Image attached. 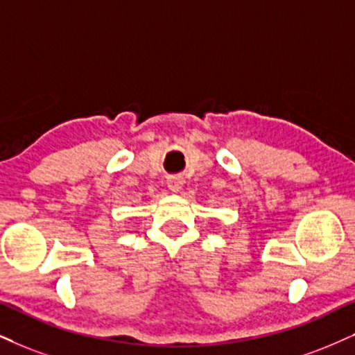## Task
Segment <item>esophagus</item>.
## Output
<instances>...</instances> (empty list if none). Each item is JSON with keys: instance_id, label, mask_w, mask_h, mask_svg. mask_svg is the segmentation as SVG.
Segmentation results:
<instances>
[{"instance_id": "obj_1", "label": "esophagus", "mask_w": 355, "mask_h": 355, "mask_svg": "<svg viewBox=\"0 0 355 355\" xmlns=\"http://www.w3.org/2000/svg\"><path fill=\"white\" fill-rule=\"evenodd\" d=\"M182 184H184V181H182L181 176H171V178H168V187L173 192L181 191Z\"/></svg>"}]
</instances>
